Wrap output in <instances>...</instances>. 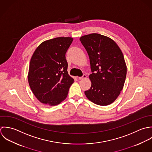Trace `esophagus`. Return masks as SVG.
Returning a JSON list of instances; mask_svg holds the SVG:
<instances>
[{"mask_svg": "<svg viewBox=\"0 0 152 152\" xmlns=\"http://www.w3.org/2000/svg\"><path fill=\"white\" fill-rule=\"evenodd\" d=\"M86 75H83L82 77H79V80H83V79H86Z\"/></svg>", "mask_w": 152, "mask_h": 152, "instance_id": "1", "label": "esophagus"}]
</instances>
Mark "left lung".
<instances>
[{"label": "left lung", "mask_w": 152, "mask_h": 152, "mask_svg": "<svg viewBox=\"0 0 152 152\" xmlns=\"http://www.w3.org/2000/svg\"><path fill=\"white\" fill-rule=\"evenodd\" d=\"M80 40L88 53L92 72L91 87L85 94L96 104L109 105L120 94L126 77L121 50L113 40L98 33L83 36Z\"/></svg>", "instance_id": "8db88e82"}]
</instances>
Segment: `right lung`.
Instances as JSON below:
<instances>
[{
	"label": "right lung",
	"instance_id": "obj_1",
	"mask_svg": "<svg viewBox=\"0 0 152 152\" xmlns=\"http://www.w3.org/2000/svg\"><path fill=\"white\" fill-rule=\"evenodd\" d=\"M72 37H59L42 42L31 58L28 82L36 97L42 103L56 106L67 97L74 82L67 72L66 53Z\"/></svg>",
	"mask_w": 152,
	"mask_h": 152
}]
</instances>
